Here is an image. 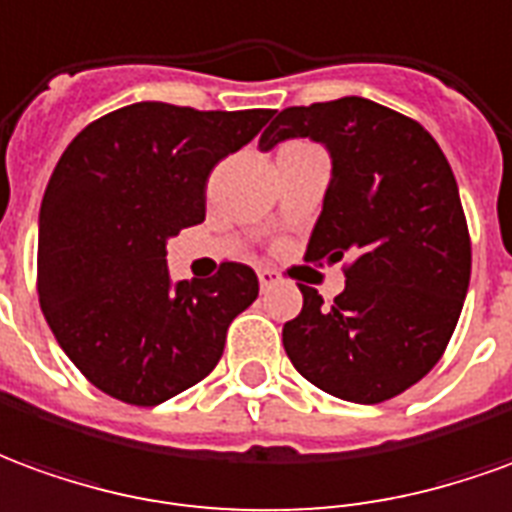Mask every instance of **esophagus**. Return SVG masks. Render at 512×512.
Returning <instances> with one entry per match:
<instances>
[{
  "mask_svg": "<svg viewBox=\"0 0 512 512\" xmlns=\"http://www.w3.org/2000/svg\"><path fill=\"white\" fill-rule=\"evenodd\" d=\"M275 281H278V278H275L273 270H259V286H262V289H270Z\"/></svg>",
  "mask_w": 512,
  "mask_h": 512,
  "instance_id": "esophagus-1",
  "label": "esophagus"
}]
</instances>
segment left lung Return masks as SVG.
I'll return each mask as SVG.
<instances>
[{
  "label": "left lung",
  "mask_w": 512,
  "mask_h": 512,
  "mask_svg": "<svg viewBox=\"0 0 512 512\" xmlns=\"http://www.w3.org/2000/svg\"><path fill=\"white\" fill-rule=\"evenodd\" d=\"M289 137L331 151L306 259L344 262L347 284L333 303L300 284L303 311L284 325V350L317 389L386 402L438 364L458 325L471 275L458 181L422 123L361 96L286 107L259 146Z\"/></svg>",
  "instance_id": "obj_1"
}]
</instances>
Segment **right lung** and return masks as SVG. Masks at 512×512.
I'll return each instance as SVG.
<instances>
[{"mask_svg": "<svg viewBox=\"0 0 512 512\" xmlns=\"http://www.w3.org/2000/svg\"><path fill=\"white\" fill-rule=\"evenodd\" d=\"M273 110L201 112L140 101L88 123L46 184L38 297L65 355L129 405H159L212 372L226 331L256 300L248 264L170 284L165 242L206 217L217 162Z\"/></svg>", "mask_w": 512, "mask_h": 512, "instance_id": "1", "label": "right lung"}]
</instances>
